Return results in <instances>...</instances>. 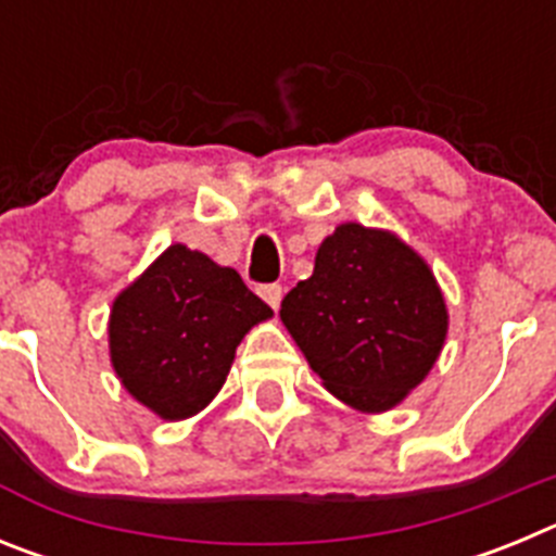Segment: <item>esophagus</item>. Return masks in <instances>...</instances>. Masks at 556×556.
<instances>
[{
    "label": "esophagus",
    "instance_id": "34e87169",
    "mask_svg": "<svg viewBox=\"0 0 556 556\" xmlns=\"http://www.w3.org/2000/svg\"><path fill=\"white\" fill-rule=\"evenodd\" d=\"M258 294H262L264 301H267V306L278 308V306H281L283 287H281V283H267V287H262V289H258Z\"/></svg>",
    "mask_w": 556,
    "mask_h": 556
}]
</instances>
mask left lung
Segmentation results:
<instances>
[{
	"label": "left lung",
	"mask_w": 556,
	"mask_h": 556,
	"mask_svg": "<svg viewBox=\"0 0 556 556\" xmlns=\"http://www.w3.org/2000/svg\"><path fill=\"white\" fill-rule=\"evenodd\" d=\"M312 370L358 412H387L415 390L445 345L448 308L429 264L395 233L339 225L312 278L281 303Z\"/></svg>",
	"instance_id": "8db88e82"
}]
</instances>
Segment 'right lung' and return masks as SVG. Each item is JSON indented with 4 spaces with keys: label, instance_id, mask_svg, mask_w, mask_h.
<instances>
[{
    "label": "right lung",
    "instance_id": "1",
    "mask_svg": "<svg viewBox=\"0 0 556 556\" xmlns=\"http://www.w3.org/2000/svg\"><path fill=\"white\" fill-rule=\"evenodd\" d=\"M269 317L236 269L169 244L113 301L111 365L139 404L184 420L214 401L244 333Z\"/></svg>",
    "mask_w": 556,
    "mask_h": 556
}]
</instances>
